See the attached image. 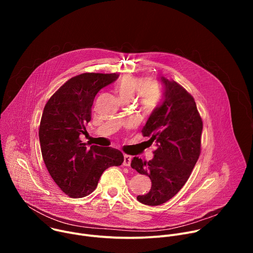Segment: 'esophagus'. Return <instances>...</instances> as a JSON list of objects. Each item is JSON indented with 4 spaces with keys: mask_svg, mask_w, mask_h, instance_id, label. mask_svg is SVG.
<instances>
[{
    "mask_svg": "<svg viewBox=\"0 0 253 253\" xmlns=\"http://www.w3.org/2000/svg\"><path fill=\"white\" fill-rule=\"evenodd\" d=\"M131 159H132V157H131L130 155H127V154H125V155H124V161H123V165H124V166H130V164H131Z\"/></svg>",
    "mask_w": 253,
    "mask_h": 253,
    "instance_id": "1",
    "label": "esophagus"
}]
</instances>
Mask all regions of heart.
Listing matches in <instances>:
<instances>
[{
    "mask_svg": "<svg viewBox=\"0 0 253 253\" xmlns=\"http://www.w3.org/2000/svg\"><path fill=\"white\" fill-rule=\"evenodd\" d=\"M115 91L122 101H131L137 91L138 106L144 113H151L161 101L162 90L158 82L144 80L130 74L122 76L115 86Z\"/></svg>",
    "mask_w": 253,
    "mask_h": 253,
    "instance_id": "1",
    "label": "heart"
}]
</instances>
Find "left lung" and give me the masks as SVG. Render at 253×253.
<instances>
[{
    "label": "left lung",
    "instance_id": "obj_1",
    "mask_svg": "<svg viewBox=\"0 0 253 253\" xmlns=\"http://www.w3.org/2000/svg\"><path fill=\"white\" fill-rule=\"evenodd\" d=\"M163 102L142 129L144 137L156 142L154 158L134 157L131 167L151 179L147 194L138 195L143 204L157 206L175 196L188 180L201 152L203 122L196 103L181 85L161 77Z\"/></svg>",
    "mask_w": 253,
    "mask_h": 253
}]
</instances>
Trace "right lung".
I'll return each mask as SVG.
<instances>
[{
  "label": "right lung",
  "instance_id": "obj_1",
  "mask_svg": "<svg viewBox=\"0 0 253 253\" xmlns=\"http://www.w3.org/2000/svg\"><path fill=\"white\" fill-rule=\"evenodd\" d=\"M118 77L117 73L80 74L62 85L45 105L39 128L43 160L55 183L71 198L91 194L102 173L124 161L117 149L88 148L79 139L91 120L96 94Z\"/></svg>",
  "mask_w": 253,
  "mask_h": 253
}]
</instances>
